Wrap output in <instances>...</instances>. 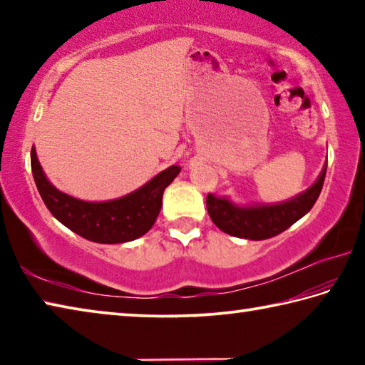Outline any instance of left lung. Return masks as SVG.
I'll list each match as a JSON object with an SVG mask.
<instances>
[{
    "mask_svg": "<svg viewBox=\"0 0 365 365\" xmlns=\"http://www.w3.org/2000/svg\"><path fill=\"white\" fill-rule=\"evenodd\" d=\"M325 172L327 168H324L317 182L307 191L293 200L282 202V205L238 207L225 197H215L209 193L206 197L209 217L222 232L232 235V237L246 240L272 238L285 232L296 220H299L302 215L311 211L322 191Z\"/></svg>",
    "mask_w": 365,
    "mask_h": 365,
    "instance_id": "left-lung-1",
    "label": "left lung"
}]
</instances>
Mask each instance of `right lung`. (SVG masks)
I'll return each mask as SVG.
<instances>
[{"instance_id": "obj_1", "label": "right lung", "mask_w": 365, "mask_h": 365, "mask_svg": "<svg viewBox=\"0 0 365 365\" xmlns=\"http://www.w3.org/2000/svg\"><path fill=\"white\" fill-rule=\"evenodd\" d=\"M30 160L35 185L49 212L80 237L108 245L132 242L150 230L163 206L164 190L182 170L180 165H172L130 195L114 201L88 202L61 193L48 182L35 148Z\"/></svg>"}]
</instances>
